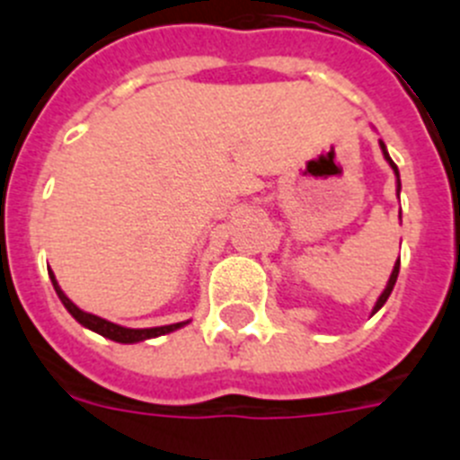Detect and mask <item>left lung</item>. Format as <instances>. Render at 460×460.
<instances>
[{"mask_svg":"<svg viewBox=\"0 0 460 460\" xmlns=\"http://www.w3.org/2000/svg\"><path fill=\"white\" fill-rule=\"evenodd\" d=\"M380 147H382V154H385V158H387V161H389V165H392V170H394V172H396V184H398V190H401V180H398V168H396V164H394L392 158H389V154H387V147H385V142H380ZM398 270H401V260H396V265H394V271H392V276H389V283H387V288H385V292H382V295H380V299H377V302H376V308H373V313H376V311H380V308L385 306V302H387V299H389V295H392L394 286H396Z\"/></svg>","mask_w":460,"mask_h":460,"instance_id":"obj_1","label":"left lung"}]
</instances>
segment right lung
<instances>
[{
    "mask_svg": "<svg viewBox=\"0 0 460 460\" xmlns=\"http://www.w3.org/2000/svg\"><path fill=\"white\" fill-rule=\"evenodd\" d=\"M50 279H52V286H55L57 295H59V299H62V304L66 306V311L71 313L73 318L78 320L83 327L92 329V332H96V334L105 336V339L110 341H117V343H137V341H145V339H154V336H164V334H170V332H174V329L184 327L186 323H177V324H165V327H152V329H128V327H119V324L115 323H108V320L99 318V315H92V313H84L80 311L75 304L68 299L66 295L62 292V288L57 286L55 280V274L50 271Z\"/></svg>",
    "mask_w": 460,
    "mask_h": 460,
    "instance_id": "add662e5",
    "label": "right lung"
}]
</instances>
